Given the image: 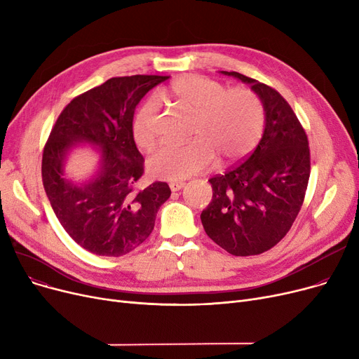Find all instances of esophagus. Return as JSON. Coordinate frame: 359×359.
I'll list each match as a JSON object with an SVG mask.
<instances>
[{
    "label": "esophagus",
    "mask_w": 359,
    "mask_h": 359,
    "mask_svg": "<svg viewBox=\"0 0 359 359\" xmlns=\"http://www.w3.org/2000/svg\"><path fill=\"white\" fill-rule=\"evenodd\" d=\"M168 186H170V189H172V192H177V191L183 189L184 183L183 182H170Z\"/></svg>",
    "instance_id": "esophagus-1"
}]
</instances>
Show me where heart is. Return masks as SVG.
<instances>
[{
	"mask_svg": "<svg viewBox=\"0 0 359 359\" xmlns=\"http://www.w3.org/2000/svg\"><path fill=\"white\" fill-rule=\"evenodd\" d=\"M163 100L194 113L192 141L163 144L147 161L151 177L182 180L210 167L217 154L222 161L246 157L259 142L265 110L256 93L249 88H231L217 81L183 75L160 93ZM154 100H147L132 121V134L138 147L148 148L154 141Z\"/></svg>",
	"mask_w": 359,
	"mask_h": 359,
	"instance_id": "obj_1",
	"label": "heart"
}]
</instances>
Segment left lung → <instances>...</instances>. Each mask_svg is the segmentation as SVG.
Returning <instances> with one entry per match:
<instances>
[{
	"mask_svg": "<svg viewBox=\"0 0 359 359\" xmlns=\"http://www.w3.org/2000/svg\"><path fill=\"white\" fill-rule=\"evenodd\" d=\"M249 84L265 110V129L253 153L211 177L212 201L201 214L211 240L234 256L272 249L290 231L310 177L307 135L294 110L269 86L236 71H221Z\"/></svg>",
	"mask_w": 359,
	"mask_h": 359,
	"instance_id": "left-lung-1",
	"label": "left lung"
}]
</instances>
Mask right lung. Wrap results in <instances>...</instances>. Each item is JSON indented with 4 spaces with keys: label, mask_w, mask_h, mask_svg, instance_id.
Here are the masks:
<instances>
[{
    "label": "right lung",
    "mask_w": 359,
    "mask_h": 359,
    "mask_svg": "<svg viewBox=\"0 0 359 359\" xmlns=\"http://www.w3.org/2000/svg\"><path fill=\"white\" fill-rule=\"evenodd\" d=\"M167 79H110L71 100L50 130L42 158L45 192L64 230L94 255L119 257L137 249L172 194L164 182L135 191L144 158L132 134L137 104ZM79 144L93 146L100 158L97 172L83 182L66 173V161Z\"/></svg>",
    "instance_id": "add662e5"
}]
</instances>
